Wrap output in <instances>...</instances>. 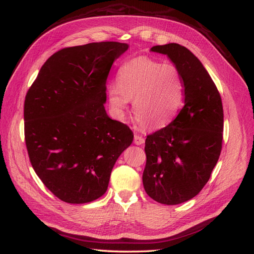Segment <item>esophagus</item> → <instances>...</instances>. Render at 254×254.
Returning a JSON list of instances; mask_svg holds the SVG:
<instances>
[{"label":"esophagus","mask_w":254,"mask_h":254,"mask_svg":"<svg viewBox=\"0 0 254 254\" xmlns=\"http://www.w3.org/2000/svg\"><path fill=\"white\" fill-rule=\"evenodd\" d=\"M144 143H145V138L142 135H139V134H135V135H134V144L142 145Z\"/></svg>","instance_id":"obj_1"}]
</instances>
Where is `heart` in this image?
Segmentation results:
<instances>
[{"label":"heart","instance_id":"b5f03b06","mask_svg":"<svg viewBox=\"0 0 254 254\" xmlns=\"http://www.w3.org/2000/svg\"><path fill=\"white\" fill-rule=\"evenodd\" d=\"M113 113L123 118L133 100L136 121L147 130H158L174 120L183 101V83L178 68L139 57L124 63L117 74V86L108 89Z\"/></svg>","mask_w":254,"mask_h":254}]
</instances>
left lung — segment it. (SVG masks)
<instances>
[{"mask_svg":"<svg viewBox=\"0 0 254 254\" xmlns=\"http://www.w3.org/2000/svg\"><path fill=\"white\" fill-rule=\"evenodd\" d=\"M169 57L179 71L185 106L175 120L145 141L143 185L149 197L166 205L189 201L209 180L223 145L222 98L201 61L178 44L150 49Z\"/></svg>","mask_w":254,"mask_h":254,"instance_id":"8db88e82","label":"left lung"}]
</instances>
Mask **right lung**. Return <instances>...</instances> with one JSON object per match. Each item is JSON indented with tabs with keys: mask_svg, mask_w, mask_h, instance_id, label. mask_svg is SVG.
Here are the masks:
<instances>
[{
	"mask_svg": "<svg viewBox=\"0 0 254 254\" xmlns=\"http://www.w3.org/2000/svg\"><path fill=\"white\" fill-rule=\"evenodd\" d=\"M127 44L93 42L52 55L26 94L25 142L42 183L71 204L104 195L113 166L133 141L107 116V78Z\"/></svg>",
	"mask_w": 254,
	"mask_h": 254,
	"instance_id": "add662e5",
	"label": "right lung"
}]
</instances>
